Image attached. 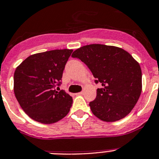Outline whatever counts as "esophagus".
<instances>
[{
  "mask_svg": "<svg viewBox=\"0 0 159 159\" xmlns=\"http://www.w3.org/2000/svg\"><path fill=\"white\" fill-rule=\"evenodd\" d=\"M84 94V92L83 91H81L79 92V93H77V94H79V95H82V94Z\"/></svg>",
  "mask_w": 159,
  "mask_h": 159,
  "instance_id": "34e87169",
  "label": "esophagus"
}]
</instances>
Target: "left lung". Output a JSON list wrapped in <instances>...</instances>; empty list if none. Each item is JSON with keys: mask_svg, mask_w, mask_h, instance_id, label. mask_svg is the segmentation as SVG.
<instances>
[{"mask_svg": "<svg viewBox=\"0 0 159 159\" xmlns=\"http://www.w3.org/2000/svg\"><path fill=\"white\" fill-rule=\"evenodd\" d=\"M73 58L86 64L95 78V99L91 111L106 122H114L130 113L141 93V69L128 52L114 46L90 44L74 51Z\"/></svg>", "mask_w": 159, "mask_h": 159, "instance_id": "8db88e82", "label": "left lung"}]
</instances>
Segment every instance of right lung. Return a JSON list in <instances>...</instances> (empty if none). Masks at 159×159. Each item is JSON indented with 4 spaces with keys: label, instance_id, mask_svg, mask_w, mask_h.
Listing matches in <instances>:
<instances>
[{
    "label": "right lung",
    "instance_id": "add662e5",
    "mask_svg": "<svg viewBox=\"0 0 159 159\" xmlns=\"http://www.w3.org/2000/svg\"><path fill=\"white\" fill-rule=\"evenodd\" d=\"M73 50H52L27 57L16 69L14 94L23 111L43 124L61 120L69 113L73 98L60 90L62 75Z\"/></svg>",
    "mask_w": 159,
    "mask_h": 159
}]
</instances>
